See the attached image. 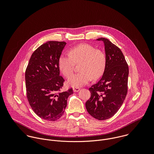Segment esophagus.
Returning <instances> with one entry per match:
<instances>
[{"label": "esophagus", "mask_w": 154, "mask_h": 154, "mask_svg": "<svg viewBox=\"0 0 154 154\" xmlns=\"http://www.w3.org/2000/svg\"><path fill=\"white\" fill-rule=\"evenodd\" d=\"M73 92H78V91L80 90V88H73Z\"/></svg>", "instance_id": "34e87169"}]
</instances>
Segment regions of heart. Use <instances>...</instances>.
<instances>
[{
  "label": "heart",
  "mask_w": 154,
  "mask_h": 154,
  "mask_svg": "<svg viewBox=\"0 0 154 154\" xmlns=\"http://www.w3.org/2000/svg\"><path fill=\"white\" fill-rule=\"evenodd\" d=\"M75 63H81V72L71 75L67 84L77 88L88 84L92 78L97 79L100 78L105 70L107 59L103 51L95 49L90 44L84 43L72 47L69 54L62 53L58 60L59 68L67 78L72 73Z\"/></svg>",
  "instance_id": "obj_1"
}]
</instances>
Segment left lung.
Here are the masks:
<instances>
[{
  "instance_id": "left-lung-1",
  "label": "left lung",
  "mask_w": 154,
  "mask_h": 154,
  "mask_svg": "<svg viewBox=\"0 0 154 154\" xmlns=\"http://www.w3.org/2000/svg\"><path fill=\"white\" fill-rule=\"evenodd\" d=\"M96 40L104 43L107 63L101 79L89 89L91 96L85 107L91 116L104 120L117 112L126 97L129 67L118 47L106 38Z\"/></svg>"
}]
</instances>
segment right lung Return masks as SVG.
Listing matches in <instances>:
<instances>
[{"label":"right lung","mask_w":154,"mask_h":154,"mask_svg":"<svg viewBox=\"0 0 154 154\" xmlns=\"http://www.w3.org/2000/svg\"><path fill=\"white\" fill-rule=\"evenodd\" d=\"M66 43L48 42L32 54L25 71L26 96L40 118L56 121L64 114L72 88L62 91L65 81L60 76L58 60Z\"/></svg>","instance_id":"right-lung-1"}]
</instances>
